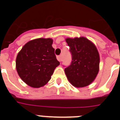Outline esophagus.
Instances as JSON below:
<instances>
[{"mask_svg":"<svg viewBox=\"0 0 120 120\" xmlns=\"http://www.w3.org/2000/svg\"><path fill=\"white\" fill-rule=\"evenodd\" d=\"M57 60H59V61H61V60H62V59H61V56H57Z\"/></svg>","mask_w":120,"mask_h":120,"instance_id":"esophagus-1","label":"esophagus"}]
</instances>
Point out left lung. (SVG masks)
I'll return each instance as SVG.
<instances>
[{"instance_id":"8db88e82","label":"left lung","mask_w":120,"mask_h":120,"mask_svg":"<svg viewBox=\"0 0 120 120\" xmlns=\"http://www.w3.org/2000/svg\"><path fill=\"white\" fill-rule=\"evenodd\" d=\"M72 55L71 64L64 72L72 85L83 87L89 85L99 71L100 56L96 46L85 37L67 38Z\"/></svg>"}]
</instances>
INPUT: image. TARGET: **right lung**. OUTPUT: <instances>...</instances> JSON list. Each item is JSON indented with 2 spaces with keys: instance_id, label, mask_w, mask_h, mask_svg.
<instances>
[{
  "instance_id": "right-lung-1",
  "label": "right lung",
  "mask_w": 120,
  "mask_h": 120,
  "mask_svg": "<svg viewBox=\"0 0 120 120\" xmlns=\"http://www.w3.org/2000/svg\"><path fill=\"white\" fill-rule=\"evenodd\" d=\"M51 38H37L26 43L18 53L15 64L19 75L34 88L45 85L60 64L54 54Z\"/></svg>"
}]
</instances>
